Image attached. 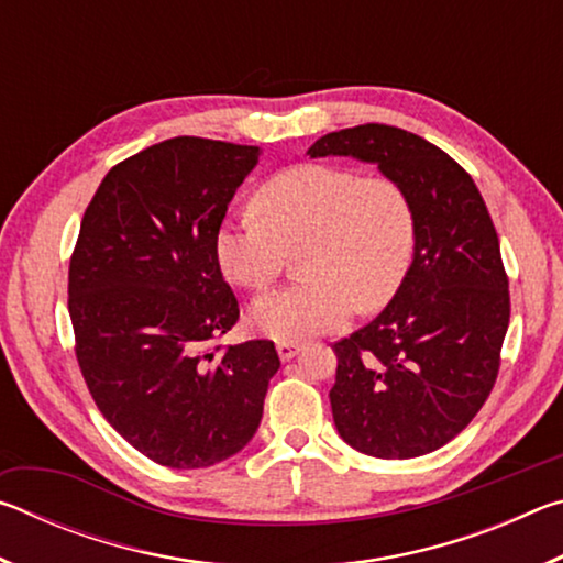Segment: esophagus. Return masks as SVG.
I'll list each match as a JSON object with an SVG mask.
<instances>
[{
	"label": "esophagus",
	"mask_w": 563,
	"mask_h": 563,
	"mask_svg": "<svg viewBox=\"0 0 563 563\" xmlns=\"http://www.w3.org/2000/svg\"><path fill=\"white\" fill-rule=\"evenodd\" d=\"M275 347H278V355H280V360H283V362L292 360V357L298 355V352H300V345H298V342H290V340H280L278 345H275Z\"/></svg>",
	"instance_id": "obj_1"
}]
</instances>
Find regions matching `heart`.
Wrapping results in <instances>:
<instances>
[{"mask_svg":"<svg viewBox=\"0 0 563 563\" xmlns=\"http://www.w3.org/2000/svg\"><path fill=\"white\" fill-rule=\"evenodd\" d=\"M260 218H228L216 228L221 273L245 290L278 278L298 251L302 280L261 295L251 325L275 340L335 330L352 310L373 312L395 298L415 255V211L402 186L330 164L283 168L255 190Z\"/></svg>","mask_w":563,"mask_h":563,"instance_id":"obj_1","label":"heart"}]
</instances>
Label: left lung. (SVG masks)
<instances>
[{"label": "left lung", "instance_id": "1", "mask_svg": "<svg viewBox=\"0 0 563 563\" xmlns=\"http://www.w3.org/2000/svg\"><path fill=\"white\" fill-rule=\"evenodd\" d=\"M310 158L377 164L415 211V258L395 298L332 345L342 440L379 460H412L454 440L487 402L509 328V280L479 188L454 158L385 123L332 131Z\"/></svg>", "mask_w": 563, "mask_h": 563}]
</instances>
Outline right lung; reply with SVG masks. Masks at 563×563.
<instances>
[{"mask_svg": "<svg viewBox=\"0 0 563 563\" xmlns=\"http://www.w3.org/2000/svg\"><path fill=\"white\" fill-rule=\"evenodd\" d=\"M258 146L176 136L103 176L69 263L76 360L131 446L201 470L253 440L280 360L271 340L216 345L238 300L213 255Z\"/></svg>", "mask_w": 563, "mask_h": 563, "instance_id": "right-lung-1", "label": "right lung"}]
</instances>
